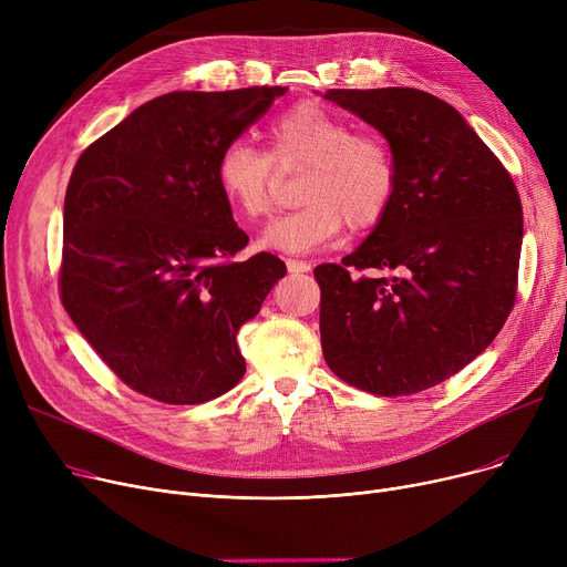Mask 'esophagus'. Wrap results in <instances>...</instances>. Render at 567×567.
I'll return each mask as SVG.
<instances>
[{
	"label": "esophagus",
	"instance_id": "esophagus-1",
	"mask_svg": "<svg viewBox=\"0 0 567 567\" xmlns=\"http://www.w3.org/2000/svg\"><path fill=\"white\" fill-rule=\"evenodd\" d=\"M287 271L299 276V274H308L310 271V264L303 259H287Z\"/></svg>",
	"mask_w": 567,
	"mask_h": 567
}]
</instances>
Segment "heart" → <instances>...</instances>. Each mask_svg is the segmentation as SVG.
<instances>
[{"mask_svg":"<svg viewBox=\"0 0 567 567\" xmlns=\"http://www.w3.org/2000/svg\"><path fill=\"white\" fill-rule=\"evenodd\" d=\"M268 152L246 140L227 142L216 161V184L238 216L257 220L276 202V167L301 169L296 212L274 220L259 238L261 248L308 252L331 241L344 223L353 231L377 227L398 195L400 172L389 142L353 133L340 114L306 101L266 126Z\"/></svg>","mask_w":567,"mask_h":567,"instance_id":"1","label":"heart"}]
</instances>
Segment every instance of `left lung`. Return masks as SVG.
<instances>
[{"label":"left lung","mask_w":567,"mask_h":567,"mask_svg":"<svg viewBox=\"0 0 567 567\" xmlns=\"http://www.w3.org/2000/svg\"><path fill=\"white\" fill-rule=\"evenodd\" d=\"M393 148L385 216L340 264H319L321 351L344 383L398 398L466 368L503 329L524 236L511 172L445 101L411 86L329 89ZM398 267L402 277L379 279Z\"/></svg>","instance_id":"8db88e82"}]
</instances>
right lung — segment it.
<instances>
[{
    "mask_svg": "<svg viewBox=\"0 0 567 567\" xmlns=\"http://www.w3.org/2000/svg\"><path fill=\"white\" fill-rule=\"evenodd\" d=\"M287 92H172L140 105L78 158L64 199L59 296L128 389L199 404L241 381L236 333L287 274L271 252L236 259L216 184L220 148Z\"/></svg>",
    "mask_w": 567,
    "mask_h": 567,
    "instance_id": "obj_1",
    "label": "right lung"
}]
</instances>
